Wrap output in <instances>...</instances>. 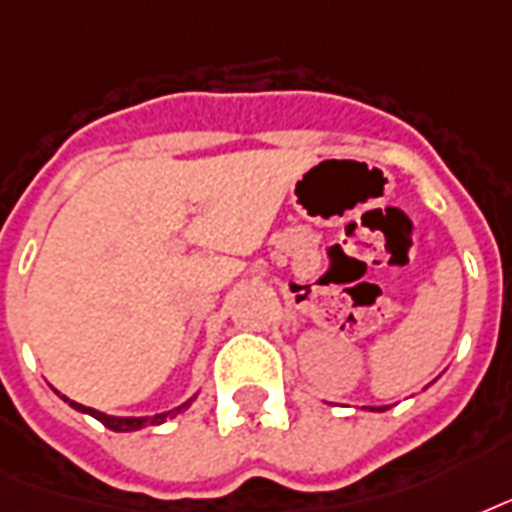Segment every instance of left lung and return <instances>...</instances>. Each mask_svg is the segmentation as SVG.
<instances>
[{"instance_id": "obj_1", "label": "left lung", "mask_w": 512, "mask_h": 512, "mask_svg": "<svg viewBox=\"0 0 512 512\" xmlns=\"http://www.w3.org/2000/svg\"><path fill=\"white\" fill-rule=\"evenodd\" d=\"M368 408H371V411H384V408H374V406H368Z\"/></svg>"}]
</instances>
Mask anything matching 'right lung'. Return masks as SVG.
Masks as SVG:
<instances>
[{"mask_svg": "<svg viewBox=\"0 0 512 512\" xmlns=\"http://www.w3.org/2000/svg\"><path fill=\"white\" fill-rule=\"evenodd\" d=\"M66 403H69L71 408H77V411H82V414H90V417H95L101 425H106L109 430H114V433H133V430H141V427H149V425H162L165 419H173L176 414H181L184 408H189V403L192 400H186V403H181L178 408H173V411H162V414H154V417H109V414H104V411H95V408H87L82 406V403H77V400H69L66 395H61Z\"/></svg>", "mask_w": 512, "mask_h": 512, "instance_id": "right-lung-1", "label": "right lung"}]
</instances>
